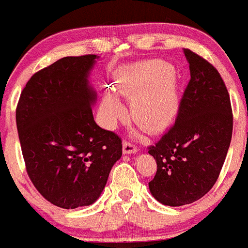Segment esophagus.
<instances>
[{
    "mask_svg": "<svg viewBox=\"0 0 248 248\" xmlns=\"http://www.w3.org/2000/svg\"><path fill=\"white\" fill-rule=\"evenodd\" d=\"M137 147L135 144H132L131 142L124 141L123 142V153L124 154H135L137 153Z\"/></svg>",
    "mask_w": 248,
    "mask_h": 248,
    "instance_id": "34e87169",
    "label": "esophagus"
}]
</instances>
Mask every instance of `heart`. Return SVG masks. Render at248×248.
<instances>
[{"mask_svg": "<svg viewBox=\"0 0 248 248\" xmlns=\"http://www.w3.org/2000/svg\"><path fill=\"white\" fill-rule=\"evenodd\" d=\"M117 91L132 99L130 117L149 131L167 126L178 112L179 96L174 69L163 61H147L121 69L117 76ZM101 113L108 125L125 116L121 99L106 89L100 104Z\"/></svg>", "mask_w": 248, "mask_h": 248, "instance_id": "1", "label": "heart"}]
</instances>
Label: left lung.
Listing matches in <instances>:
<instances>
[{
    "label": "left lung",
    "instance_id": "obj_1",
    "mask_svg": "<svg viewBox=\"0 0 248 248\" xmlns=\"http://www.w3.org/2000/svg\"><path fill=\"white\" fill-rule=\"evenodd\" d=\"M184 53L191 78L177 119L148 152L157 165L149 183L150 193L170 206L193 203L210 191L233 132L231 99L218 71L188 48H184Z\"/></svg>",
    "mask_w": 248,
    "mask_h": 248
}]
</instances>
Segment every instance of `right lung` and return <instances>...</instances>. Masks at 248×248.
<instances>
[{"mask_svg":"<svg viewBox=\"0 0 248 248\" xmlns=\"http://www.w3.org/2000/svg\"><path fill=\"white\" fill-rule=\"evenodd\" d=\"M96 55L63 57L35 73L21 92L16 127L27 174L40 195L63 209L100 197L122 156L118 135L96 125L89 74Z\"/></svg>","mask_w":248,"mask_h":248,"instance_id":"obj_1","label":"right lung"}]
</instances>
